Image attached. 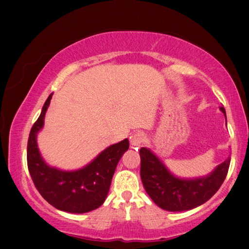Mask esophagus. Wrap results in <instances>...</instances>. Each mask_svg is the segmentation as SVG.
<instances>
[{
	"label": "esophagus",
	"instance_id": "esophagus-1",
	"mask_svg": "<svg viewBox=\"0 0 249 249\" xmlns=\"http://www.w3.org/2000/svg\"><path fill=\"white\" fill-rule=\"evenodd\" d=\"M145 142V136L144 134H142V132H136L131 136L130 138V145L132 148H136V147H139L142 142Z\"/></svg>",
	"mask_w": 249,
	"mask_h": 249
}]
</instances>
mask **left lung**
Returning a JSON list of instances; mask_svg holds the SVG:
<instances>
[{
    "mask_svg": "<svg viewBox=\"0 0 249 249\" xmlns=\"http://www.w3.org/2000/svg\"><path fill=\"white\" fill-rule=\"evenodd\" d=\"M220 110L226 115L224 107H221ZM139 155L141 178L146 193L156 205L170 212L188 211L207 202L223 183L230 165L228 158L210 175L187 179L170 172L149 148L142 147Z\"/></svg>",
    "mask_w": 249,
    "mask_h": 249,
    "instance_id": "8db88e82",
    "label": "left lung"
}]
</instances>
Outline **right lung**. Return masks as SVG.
Masks as SVG:
<instances>
[{"label":"right lung","mask_w":249,"mask_h":249,"mask_svg":"<svg viewBox=\"0 0 249 249\" xmlns=\"http://www.w3.org/2000/svg\"><path fill=\"white\" fill-rule=\"evenodd\" d=\"M52 95L47 97L29 134L27 164L30 177L43 198L55 209L78 214L90 212L100 207L107 198L112 177L121 156L128 151L129 141L125 138L108 146L90 163L73 171H64L49 165L39 153L37 134L44 125Z\"/></svg>","instance_id":"right-lung-1"}]
</instances>
